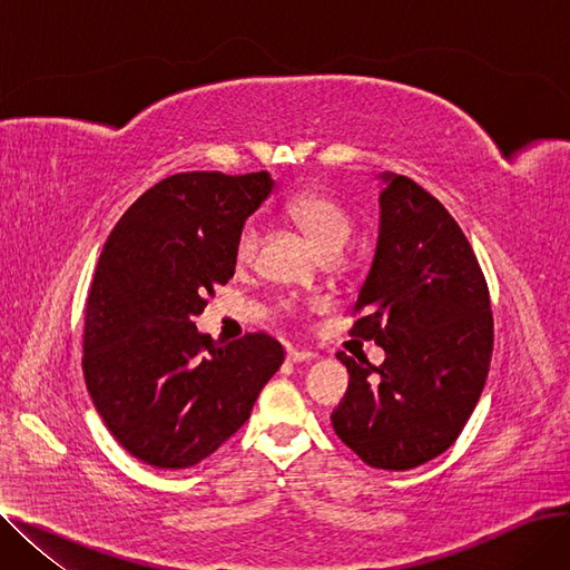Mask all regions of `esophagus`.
<instances>
[{
	"label": "esophagus",
	"instance_id": "1",
	"mask_svg": "<svg viewBox=\"0 0 570 570\" xmlns=\"http://www.w3.org/2000/svg\"><path fill=\"white\" fill-rule=\"evenodd\" d=\"M286 357L291 363H307V361H314L316 353L314 351H297V348H288Z\"/></svg>",
	"mask_w": 570,
	"mask_h": 570
}]
</instances>
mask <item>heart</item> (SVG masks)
Masks as SVG:
<instances>
[{"instance_id": "1", "label": "heart", "mask_w": 570, "mask_h": 570, "mask_svg": "<svg viewBox=\"0 0 570 570\" xmlns=\"http://www.w3.org/2000/svg\"><path fill=\"white\" fill-rule=\"evenodd\" d=\"M284 213L291 222L301 226L312 239L314 245L327 256L340 254L353 237V217L346 209V205L316 187H305L291 194L284 203ZM263 228L256 217H249L243 226H239L233 245V256L237 265H249L261 247Z\"/></svg>"}]
</instances>
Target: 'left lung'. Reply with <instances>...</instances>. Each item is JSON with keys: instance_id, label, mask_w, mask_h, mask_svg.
<instances>
[{"instance_id": "left-lung-1", "label": "left lung", "mask_w": 570, "mask_h": 570, "mask_svg": "<svg viewBox=\"0 0 570 570\" xmlns=\"http://www.w3.org/2000/svg\"><path fill=\"white\" fill-rule=\"evenodd\" d=\"M379 245L351 335L383 365L337 353L348 387L331 421L374 469L406 471L448 451L483 393L494 344L488 282L451 213L404 175H383Z\"/></svg>"}]
</instances>
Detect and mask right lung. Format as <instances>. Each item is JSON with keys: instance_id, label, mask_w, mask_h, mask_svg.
I'll use <instances>...</instances> for the list:
<instances>
[{"instance_id": "add662e5", "label": "right lung", "mask_w": 570, "mask_h": 570, "mask_svg": "<svg viewBox=\"0 0 570 570\" xmlns=\"http://www.w3.org/2000/svg\"><path fill=\"white\" fill-rule=\"evenodd\" d=\"M273 187L265 170L177 173L106 239L85 303L82 374L110 434L145 464L187 469L213 455L284 363L265 333L224 344L194 323L233 277L235 235Z\"/></svg>"}]
</instances>
